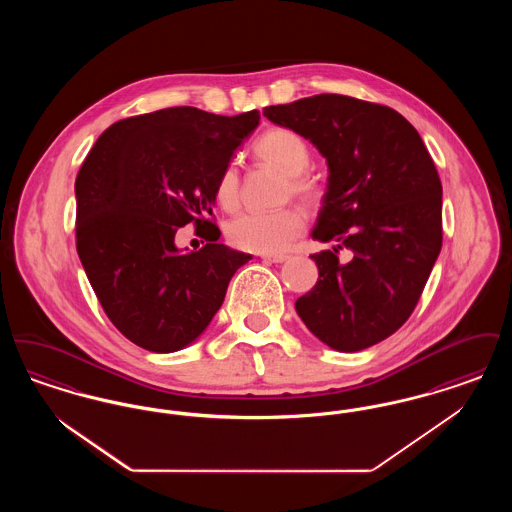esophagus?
<instances>
[{
    "instance_id": "obj_1",
    "label": "esophagus",
    "mask_w": 512,
    "mask_h": 512,
    "mask_svg": "<svg viewBox=\"0 0 512 512\" xmlns=\"http://www.w3.org/2000/svg\"><path fill=\"white\" fill-rule=\"evenodd\" d=\"M261 259L267 263H284V261H288V255H263Z\"/></svg>"
}]
</instances>
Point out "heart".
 <instances>
[{
  "label": "heart",
  "mask_w": 512,
  "mask_h": 512,
  "mask_svg": "<svg viewBox=\"0 0 512 512\" xmlns=\"http://www.w3.org/2000/svg\"><path fill=\"white\" fill-rule=\"evenodd\" d=\"M257 157L286 176L284 194L295 195L307 203L317 199V186L303 172L311 163L309 147L299 134L288 128H272L255 144ZM217 201L224 211H234L240 203V174L234 165L220 172ZM305 228L301 211L286 207L278 211H249L228 222L230 244L253 253H280L292 245Z\"/></svg>",
  "instance_id": "b5f03b06"
}]
</instances>
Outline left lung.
<instances>
[{"label":"left lung","instance_id":"1","mask_svg":"<svg viewBox=\"0 0 512 512\" xmlns=\"http://www.w3.org/2000/svg\"><path fill=\"white\" fill-rule=\"evenodd\" d=\"M328 163L311 255L318 280L295 301L305 326L336 351H361L399 330L441 251V182L420 134L386 105L320 94L265 107ZM347 248L349 262L337 253Z\"/></svg>","mask_w":512,"mask_h":512}]
</instances>
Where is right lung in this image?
<instances>
[{
	"instance_id": "add662e5",
	"label": "right lung",
	"mask_w": 512,
	"mask_h": 512,
	"mask_svg": "<svg viewBox=\"0 0 512 512\" xmlns=\"http://www.w3.org/2000/svg\"><path fill=\"white\" fill-rule=\"evenodd\" d=\"M259 111L236 117L169 107L111 124L76 176V251L109 320L153 353L194 343L251 255L219 244L215 190ZM194 221L210 242L173 244Z\"/></svg>"
}]
</instances>
